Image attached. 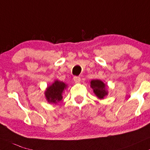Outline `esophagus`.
<instances>
[{"label":"esophagus","mask_w":150,"mask_h":150,"mask_svg":"<svg viewBox=\"0 0 150 150\" xmlns=\"http://www.w3.org/2000/svg\"><path fill=\"white\" fill-rule=\"evenodd\" d=\"M73 79H74V81L75 83H79V82L81 81V78L79 76H74V77Z\"/></svg>","instance_id":"34e87169"}]
</instances>
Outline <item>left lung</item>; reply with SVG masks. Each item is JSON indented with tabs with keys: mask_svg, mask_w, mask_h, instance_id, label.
Here are the masks:
<instances>
[{
	"mask_svg": "<svg viewBox=\"0 0 150 150\" xmlns=\"http://www.w3.org/2000/svg\"><path fill=\"white\" fill-rule=\"evenodd\" d=\"M91 86L93 89V92L99 98H103L105 95H107V91H105V85L100 80H92L91 81Z\"/></svg>",
	"mask_w": 150,
	"mask_h": 150,
	"instance_id": "1",
	"label": "left lung"
}]
</instances>
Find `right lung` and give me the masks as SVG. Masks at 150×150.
<instances>
[{
  "instance_id": "1",
  "label": "right lung",
  "mask_w": 150,
  "mask_h": 150,
  "mask_svg": "<svg viewBox=\"0 0 150 150\" xmlns=\"http://www.w3.org/2000/svg\"><path fill=\"white\" fill-rule=\"evenodd\" d=\"M67 85L64 82L56 81L52 85L49 86L45 91V96L48 102L56 103L60 101L62 99V92L66 88Z\"/></svg>"
}]
</instances>
